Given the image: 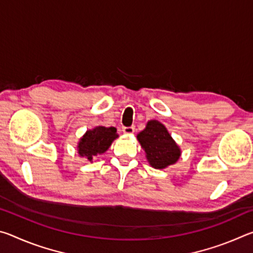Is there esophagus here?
<instances>
[{
    "instance_id": "1",
    "label": "esophagus",
    "mask_w": 253,
    "mask_h": 253,
    "mask_svg": "<svg viewBox=\"0 0 253 253\" xmlns=\"http://www.w3.org/2000/svg\"><path fill=\"white\" fill-rule=\"evenodd\" d=\"M134 131H135V127H132V126H130V127H123V132H124V134H126V135H130Z\"/></svg>"
}]
</instances>
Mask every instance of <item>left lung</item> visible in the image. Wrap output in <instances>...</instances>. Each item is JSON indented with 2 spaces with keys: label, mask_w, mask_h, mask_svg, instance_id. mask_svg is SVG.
<instances>
[{
  "label": "left lung",
  "mask_w": 253,
  "mask_h": 253,
  "mask_svg": "<svg viewBox=\"0 0 253 253\" xmlns=\"http://www.w3.org/2000/svg\"><path fill=\"white\" fill-rule=\"evenodd\" d=\"M137 140L145 151L149 165L156 169L169 168L181 157V148L168 128L156 119L147 122L145 129L137 135Z\"/></svg>",
  "instance_id": "8db88e82"
}]
</instances>
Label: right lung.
I'll use <instances>...</instances> for the list:
<instances>
[{
    "instance_id": "add662e5",
    "label": "right lung",
    "mask_w": 253,
    "mask_h": 253,
    "mask_svg": "<svg viewBox=\"0 0 253 253\" xmlns=\"http://www.w3.org/2000/svg\"><path fill=\"white\" fill-rule=\"evenodd\" d=\"M118 136L115 127L96 126L92 129L87 130L77 145L79 156L92 162L93 157L107 152V149L111 146L115 139L118 138Z\"/></svg>"
}]
</instances>
